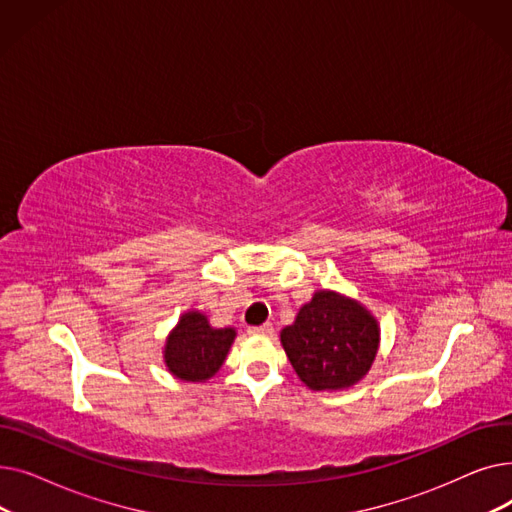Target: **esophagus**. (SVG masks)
<instances>
[{
    "mask_svg": "<svg viewBox=\"0 0 512 512\" xmlns=\"http://www.w3.org/2000/svg\"><path fill=\"white\" fill-rule=\"evenodd\" d=\"M274 332V326L270 324V321H265L263 326H253L249 328V334H272Z\"/></svg>",
    "mask_w": 512,
    "mask_h": 512,
    "instance_id": "34e87169",
    "label": "esophagus"
}]
</instances>
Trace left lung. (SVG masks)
Wrapping results in <instances>:
<instances>
[{"mask_svg": "<svg viewBox=\"0 0 512 512\" xmlns=\"http://www.w3.org/2000/svg\"><path fill=\"white\" fill-rule=\"evenodd\" d=\"M280 342L307 388L348 390L365 378L378 355L380 324L357 299L321 288L280 332Z\"/></svg>", "mask_w": 512, "mask_h": 512, "instance_id": "obj_1", "label": "left lung"}]
</instances>
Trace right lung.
<instances>
[{
    "instance_id": "1",
    "label": "right lung",
    "mask_w": 512,
    "mask_h": 512,
    "mask_svg": "<svg viewBox=\"0 0 512 512\" xmlns=\"http://www.w3.org/2000/svg\"><path fill=\"white\" fill-rule=\"evenodd\" d=\"M236 338L234 328H213L205 313L188 309L166 338L164 363L174 378L203 384L224 365Z\"/></svg>"
}]
</instances>
